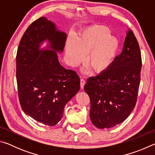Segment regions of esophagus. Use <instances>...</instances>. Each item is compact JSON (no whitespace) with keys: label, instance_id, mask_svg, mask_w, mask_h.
Wrapping results in <instances>:
<instances>
[{"label":"esophagus","instance_id":"1","mask_svg":"<svg viewBox=\"0 0 155 155\" xmlns=\"http://www.w3.org/2000/svg\"><path fill=\"white\" fill-rule=\"evenodd\" d=\"M85 84V81L84 80L83 78H81V80H80V85H81V89H83Z\"/></svg>","mask_w":155,"mask_h":155}]
</instances>
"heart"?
I'll return each instance as SVG.
<instances>
[{
	"mask_svg": "<svg viewBox=\"0 0 155 155\" xmlns=\"http://www.w3.org/2000/svg\"><path fill=\"white\" fill-rule=\"evenodd\" d=\"M105 26L94 25L86 28L77 38L70 37L66 42V57L71 65L83 61L87 54L86 64L91 71L101 73L111 66L118 52L120 42L109 35Z\"/></svg>",
	"mask_w": 155,
	"mask_h": 155,
	"instance_id": "b5f03b06",
	"label": "heart"
}]
</instances>
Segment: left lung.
Segmentation results:
<instances>
[{"instance_id": "left-lung-1", "label": "left lung", "mask_w": 155, "mask_h": 155, "mask_svg": "<svg viewBox=\"0 0 155 155\" xmlns=\"http://www.w3.org/2000/svg\"><path fill=\"white\" fill-rule=\"evenodd\" d=\"M141 56L134 33H127L122 52L105 71L87 78L84 90L90 99V119L99 128H109L127 118L137 103Z\"/></svg>"}]
</instances>
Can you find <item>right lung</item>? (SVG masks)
<instances>
[{"mask_svg": "<svg viewBox=\"0 0 155 155\" xmlns=\"http://www.w3.org/2000/svg\"><path fill=\"white\" fill-rule=\"evenodd\" d=\"M46 39L51 51L38 48ZM65 40L66 34L41 17L27 28L18 48L16 79L21 107L37 122L50 127L61 120L65 105L80 89L77 73L59 62L57 52L63 51Z\"/></svg>", "mask_w": 155, "mask_h": 155, "instance_id": "add662e5", "label": "right lung"}]
</instances>
